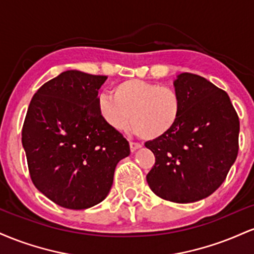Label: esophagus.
Here are the masks:
<instances>
[{
    "label": "esophagus",
    "instance_id": "esophagus-1",
    "mask_svg": "<svg viewBox=\"0 0 254 254\" xmlns=\"http://www.w3.org/2000/svg\"><path fill=\"white\" fill-rule=\"evenodd\" d=\"M141 147L142 145L139 143H137V142H130V150L131 151H135L137 149H139Z\"/></svg>",
    "mask_w": 254,
    "mask_h": 254
}]
</instances>
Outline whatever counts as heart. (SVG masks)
Here are the masks:
<instances>
[{
	"instance_id": "b5f03b06",
	"label": "heart",
	"mask_w": 254,
	"mask_h": 254,
	"mask_svg": "<svg viewBox=\"0 0 254 254\" xmlns=\"http://www.w3.org/2000/svg\"><path fill=\"white\" fill-rule=\"evenodd\" d=\"M112 94L98 98V110L105 123L122 131H132L143 139H156L176 127L182 115V98L170 86L130 78L116 84Z\"/></svg>"
}]
</instances>
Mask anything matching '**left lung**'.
<instances>
[{"label": "left lung", "instance_id": "obj_1", "mask_svg": "<svg viewBox=\"0 0 254 254\" xmlns=\"http://www.w3.org/2000/svg\"><path fill=\"white\" fill-rule=\"evenodd\" d=\"M174 87L182 115L170 132L145 142L155 155L147 183L162 199L192 203L224 182L238 156L240 123L228 94L206 78L183 72Z\"/></svg>", "mask_w": 254, "mask_h": 254}]
</instances>
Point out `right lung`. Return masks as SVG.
Wrapping results in <instances>:
<instances>
[{
    "label": "right lung",
    "instance_id": "right-lung-1",
    "mask_svg": "<svg viewBox=\"0 0 254 254\" xmlns=\"http://www.w3.org/2000/svg\"><path fill=\"white\" fill-rule=\"evenodd\" d=\"M103 75L66 70L32 98L22 145L34 186L66 209L103 202L116 166L130 154L129 142L105 123L98 110Z\"/></svg>",
    "mask_w": 254,
    "mask_h": 254
}]
</instances>
